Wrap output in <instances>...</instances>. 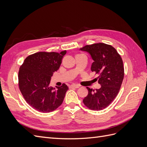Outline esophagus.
Segmentation results:
<instances>
[{"label":"esophagus","mask_w":147,"mask_h":147,"mask_svg":"<svg viewBox=\"0 0 147 147\" xmlns=\"http://www.w3.org/2000/svg\"><path fill=\"white\" fill-rule=\"evenodd\" d=\"M79 85H77V84H72V85L70 86V88H78Z\"/></svg>","instance_id":"esophagus-1"}]
</instances>
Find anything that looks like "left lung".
Returning <instances> with one entry per match:
<instances>
[{
  "mask_svg": "<svg viewBox=\"0 0 147 147\" xmlns=\"http://www.w3.org/2000/svg\"><path fill=\"white\" fill-rule=\"evenodd\" d=\"M80 50L91 56L93 60L91 70L99 74L98 83L101 86L96 91L86 87L88 94L83 103L92 110L104 109L112 103L121 88L124 78L121 57L112 46L103 43L86 45Z\"/></svg>",
  "mask_w": 147,
  "mask_h": 147,
  "instance_id": "8db88e82",
  "label": "left lung"
}]
</instances>
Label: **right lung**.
Masks as SVG:
<instances>
[{
    "label": "right lung",
    "instance_id": "add662e5",
    "mask_svg": "<svg viewBox=\"0 0 147 147\" xmlns=\"http://www.w3.org/2000/svg\"><path fill=\"white\" fill-rule=\"evenodd\" d=\"M66 51L38 52L25 59L18 73L20 91L26 101L38 112L48 113L62 104L68 86H50L51 77L59 69Z\"/></svg>",
    "mask_w": 147,
    "mask_h": 147
}]
</instances>
